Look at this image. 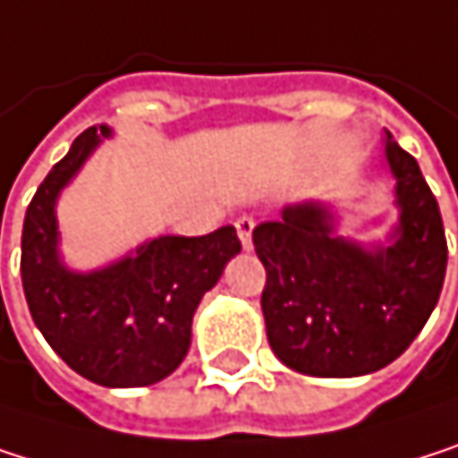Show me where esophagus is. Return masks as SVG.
Segmentation results:
<instances>
[{
  "instance_id": "esophagus-1",
  "label": "esophagus",
  "mask_w": 458,
  "mask_h": 458,
  "mask_svg": "<svg viewBox=\"0 0 458 458\" xmlns=\"http://www.w3.org/2000/svg\"><path fill=\"white\" fill-rule=\"evenodd\" d=\"M236 231H239L242 247L250 252V250H252V231H255V219H252V216H239V219H236Z\"/></svg>"
}]
</instances>
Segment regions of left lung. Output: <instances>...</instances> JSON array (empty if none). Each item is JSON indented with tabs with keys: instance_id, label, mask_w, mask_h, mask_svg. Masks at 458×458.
I'll use <instances>...</instances> for the list:
<instances>
[{
	"instance_id": "obj_1",
	"label": "left lung",
	"mask_w": 458,
	"mask_h": 458,
	"mask_svg": "<svg viewBox=\"0 0 458 458\" xmlns=\"http://www.w3.org/2000/svg\"><path fill=\"white\" fill-rule=\"evenodd\" d=\"M384 160L400 208L384 244L338 236L333 206L311 198L252 231L268 274L260 301L268 344L298 373H376L413 344L437 306L448 263L437 200L416 157L392 133Z\"/></svg>"
}]
</instances>
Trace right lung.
I'll use <instances>...</instances> for the list:
<instances>
[{
  "mask_svg": "<svg viewBox=\"0 0 458 458\" xmlns=\"http://www.w3.org/2000/svg\"><path fill=\"white\" fill-rule=\"evenodd\" d=\"M112 128L82 131L37 187L21 236V279L53 352L98 386H149L187 357L192 314L242 252L233 225L208 236H157L125 258L74 271L61 258L55 203Z\"/></svg>",
  "mask_w": 458,
  "mask_h": 458,
  "instance_id": "add662e5",
  "label": "right lung"
}]
</instances>
